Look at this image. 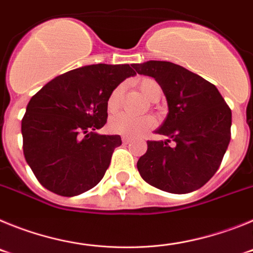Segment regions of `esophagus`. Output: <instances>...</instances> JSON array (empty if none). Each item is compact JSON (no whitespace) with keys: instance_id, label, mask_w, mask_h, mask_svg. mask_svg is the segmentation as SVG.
I'll return each mask as SVG.
<instances>
[{"instance_id":"1","label":"esophagus","mask_w":253,"mask_h":253,"mask_svg":"<svg viewBox=\"0 0 253 253\" xmlns=\"http://www.w3.org/2000/svg\"><path fill=\"white\" fill-rule=\"evenodd\" d=\"M122 142L124 143V144H129V143L131 142V139H130V138H128V137H123Z\"/></svg>"}]
</instances>
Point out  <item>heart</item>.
I'll return each instance as SVG.
<instances>
[{
	"instance_id": "heart-1",
	"label": "heart",
	"mask_w": 253,
	"mask_h": 253,
	"mask_svg": "<svg viewBox=\"0 0 253 253\" xmlns=\"http://www.w3.org/2000/svg\"><path fill=\"white\" fill-rule=\"evenodd\" d=\"M139 88L149 101L154 102L161 99L162 87L153 78H143L139 82ZM123 91H124L123 84H118L110 92L106 100V107L109 113H115L119 109ZM154 126H156V120L152 116L134 118L128 114L120 113L111 116L109 120V130L114 134H120L125 137H140L147 131L152 130Z\"/></svg>"
}]
</instances>
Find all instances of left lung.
I'll return each mask as SVG.
<instances>
[{
  "instance_id": "obj_1",
  "label": "left lung",
  "mask_w": 253,
  "mask_h": 253,
  "mask_svg": "<svg viewBox=\"0 0 253 253\" xmlns=\"http://www.w3.org/2000/svg\"><path fill=\"white\" fill-rule=\"evenodd\" d=\"M162 87L169 115L156 133L169 139L148 140L137 167L146 182L173 194L204 186L218 171L231 140L232 111L213 84L166 60L133 64ZM174 142L172 146L169 143Z\"/></svg>"
}]
</instances>
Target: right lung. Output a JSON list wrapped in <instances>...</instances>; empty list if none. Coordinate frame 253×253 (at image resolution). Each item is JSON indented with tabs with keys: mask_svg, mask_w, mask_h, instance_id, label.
I'll use <instances>...</instances> for the list:
<instances>
[{
	"mask_svg": "<svg viewBox=\"0 0 253 253\" xmlns=\"http://www.w3.org/2000/svg\"><path fill=\"white\" fill-rule=\"evenodd\" d=\"M129 64H92L58 76L38 91L21 122L24 156L40 184L60 196L92 189L109 169L120 135H99L107 120L106 100Z\"/></svg>",
	"mask_w": 253,
	"mask_h": 253,
	"instance_id": "add662e5",
	"label": "right lung"
}]
</instances>
